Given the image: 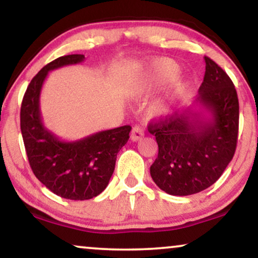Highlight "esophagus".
Returning a JSON list of instances; mask_svg holds the SVG:
<instances>
[{"label": "esophagus", "mask_w": 258, "mask_h": 258, "mask_svg": "<svg viewBox=\"0 0 258 258\" xmlns=\"http://www.w3.org/2000/svg\"><path fill=\"white\" fill-rule=\"evenodd\" d=\"M144 135H145V132H144V130L142 128V127L140 126L133 127V130L131 132V140L132 142H139V140H142Z\"/></svg>", "instance_id": "1"}]
</instances>
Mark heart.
Segmentation results:
<instances>
[{"mask_svg":"<svg viewBox=\"0 0 258 258\" xmlns=\"http://www.w3.org/2000/svg\"><path fill=\"white\" fill-rule=\"evenodd\" d=\"M178 68L176 63L170 59H157L150 63V66L143 71L133 80V95L143 97L153 89H157L170 82L176 77ZM185 91V84L180 80H173L165 91V93L154 102L151 107V112L157 115H164L171 111L173 105L179 100Z\"/></svg>","mask_w":258,"mask_h":258,"instance_id":"heart-1","label":"heart"}]
</instances>
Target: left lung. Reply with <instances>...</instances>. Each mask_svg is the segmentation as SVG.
I'll return each mask as SVG.
<instances>
[{"instance_id":"1","label":"left lung","mask_w":258,"mask_h":258,"mask_svg":"<svg viewBox=\"0 0 258 258\" xmlns=\"http://www.w3.org/2000/svg\"><path fill=\"white\" fill-rule=\"evenodd\" d=\"M204 60V80L194 105L149 125L159 149L151 165V177L172 196L198 194L211 186L236 151L239 119L236 88L215 61L208 56Z\"/></svg>"}]
</instances>
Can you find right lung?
I'll return each mask as SVG.
<instances>
[{"mask_svg": "<svg viewBox=\"0 0 258 258\" xmlns=\"http://www.w3.org/2000/svg\"><path fill=\"white\" fill-rule=\"evenodd\" d=\"M84 60L82 54H72L46 64L27 87L20 113L23 143L34 174L53 194L72 201L94 198L105 190L114 171L116 154L132 128L126 125L64 142L44 127L40 94L48 73Z\"/></svg>", "mask_w": 258, "mask_h": 258, "instance_id": "obj_1", "label": "right lung"}]
</instances>
